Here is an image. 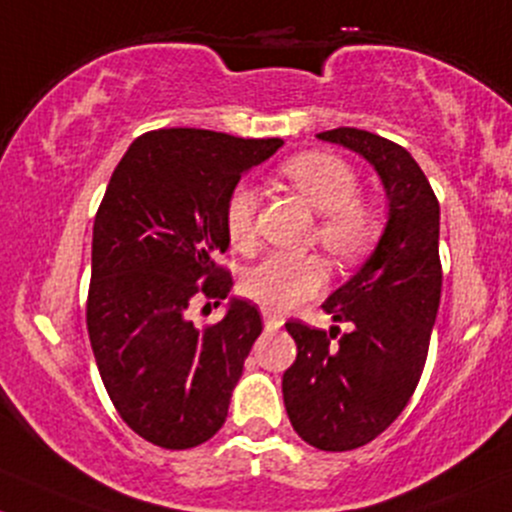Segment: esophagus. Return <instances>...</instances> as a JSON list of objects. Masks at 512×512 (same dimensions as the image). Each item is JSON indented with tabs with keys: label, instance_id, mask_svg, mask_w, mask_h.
Returning <instances> with one entry per match:
<instances>
[{
	"label": "esophagus",
	"instance_id": "obj_1",
	"mask_svg": "<svg viewBox=\"0 0 512 512\" xmlns=\"http://www.w3.org/2000/svg\"><path fill=\"white\" fill-rule=\"evenodd\" d=\"M262 318H265V328L267 330H279L284 325V318L282 316H277V313H272V311H262Z\"/></svg>",
	"mask_w": 512,
	"mask_h": 512
}]
</instances>
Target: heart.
Here are the masks:
<instances>
[{"label":"heart","instance_id":"1","mask_svg":"<svg viewBox=\"0 0 512 512\" xmlns=\"http://www.w3.org/2000/svg\"><path fill=\"white\" fill-rule=\"evenodd\" d=\"M291 187L320 213L316 240L335 260L350 262L369 250L379 233L372 204L359 199L357 172L338 155L303 153L282 167ZM257 194L250 184H235L223 206V226L238 250L255 245ZM325 269L313 255L274 252L252 267L243 279V294L267 311H289L318 294Z\"/></svg>","mask_w":512,"mask_h":512}]
</instances>
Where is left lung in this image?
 Segmentation results:
<instances>
[{
    "label": "left lung",
    "mask_w": 512,
    "mask_h": 512,
    "mask_svg": "<svg viewBox=\"0 0 512 512\" xmlns=\"http://www.w3.org/2000/svg\"><path fill=\"white\" fill-rule=\"evenodd\" d=\"M325 143L362 155L384 184L386 226L364 265L335 289L325 330L289 320L296 362L282 393L291 425L308 445L347 452L372 442L411 401L440 308V204L411 153L359 128L318 133Z\"/></svg>",
    "instance_id": "1"
}]
</instances>
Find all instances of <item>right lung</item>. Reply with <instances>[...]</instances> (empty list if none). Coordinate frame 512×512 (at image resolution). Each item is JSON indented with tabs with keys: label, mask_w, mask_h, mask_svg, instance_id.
<instances>
[{
	"label": "right lung",
	"mask_w": 512,
	"mask_h": 512,
	"mask_svg": "<svg viewBox=\"0 0 512 512\" xmlns=\"http://www.w3.org/2000/svg\"><path fill=\"white\" fill-rule=\"evenodd\" d=\"M284 145L199 128L136 138L116 165L94 218L87 330L111 403L143 440L189 449L226 423L245 357L262 333L257 306L230 299L199 330L196 296L226 299L233 277L216 265L230 240V189Z\"/></svg>",
	"instance_id": "right-lung-1"
}]
</instances>
